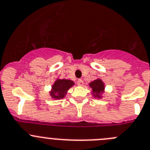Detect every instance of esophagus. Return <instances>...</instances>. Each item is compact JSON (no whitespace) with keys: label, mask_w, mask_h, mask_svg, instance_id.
<instances>
[{"label":"esophagus","mask_w":150,"mask_h":150,"mask_svg":"<svg viewBox=\"0 0 150 150\" xmlns=\"http://www.w3.org/2000/svg\"><path fill=\"white\" fill-rule=\"evenodd\" d=\"M77 83H78V86H82L83 84V81L81 79H78V81H77Z\"/></svg>","instance_id":"1"}]
</instances>
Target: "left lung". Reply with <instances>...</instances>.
<instances>
[{
    "mask_svg": "<svg viewBox=\"0 0 150 150\" xmlns=\"http://www.w3.org/2000/svg\"><path fill=\"white\" fill-rule=\"evenodd\" d=\"M89 86L92 89V92L96 93L94 95L95 97H98V98H100L101 97L100 96V93L102 92H103V89H104V84H103L101 80H95L94 81L91 82L89 83Z\"/></svg>",
    "mask_w": 150,
    "mask_h": 150,
    "instance_id": "obj_1",
    "label": "left lung"
}]
</instances>
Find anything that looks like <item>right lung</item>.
I'll return each mask as SVG.
<instances>
[{
  "mask_svg": "<svg viewBox=\"0 0 150 150\" xmlns=\"http://www.w3.org/2000/svg\"><path fill=\"white\" fill-rule=\"evenodd\" d=\"M74 85L73 81L70 80H57L52 86L50 95L53 98L60 99L64 98L67 91Z\"/></svg>",
  "mask_w": 150,
  "mask_h": 150,
  "instance_id": "right-lung-1",
  "label": "right lung"
}]
</instances>
